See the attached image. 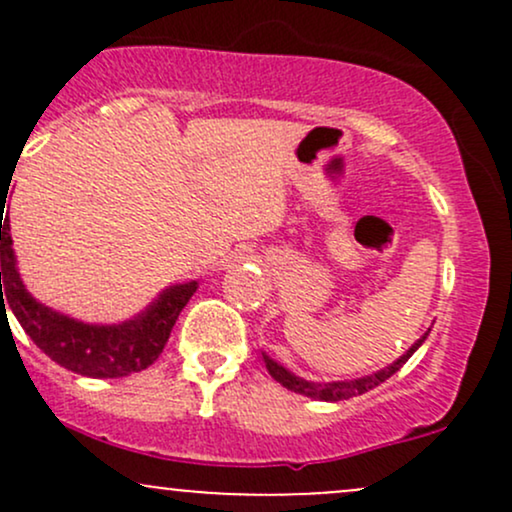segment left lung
I'll list each match as a JSON object with an SVG mask.
<instances>
[{
  "label": "left lung",
  "mask_w": 512,
  "mask_h": 512,
  "mask_svg": "<svg viewBox=\"0 0 512 512\" xmlns=\"http://www.w3.org/2000/svg\"><path fill=\"white\" fill-rule=\"evenodd\" d=\"M428 332H431V330H428ZM428 332L419 339V342L411 344V349L407 351V354L399 356L395 363H390V366L375 370V373H370V375H363V378H354V380H332V383H315V380H305V378H301V375L293 373V370L284 368L281 363H276L274 358L264 354V351H262V358H264V366H267V370H269V375H272L276 383L284 385L286 390L296 392V395L310 397V399H322V402H342V399L366 395L368 390H373V387L385 383L387 378H392V375H395L397 370L402 368L411 356H414V351L426 342Z\"/></svg>",
  "instance_id": "obj_1"
}]
</instances>
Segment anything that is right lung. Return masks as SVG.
Here are the masks:
<instances>
[{"label":"right lung","mask_w":512,"mask_h":512,"mask_svg":"<svg viewBox=\"0 0 512 512\" xmlns=\"http://www.w3.org/2000/svg\"><path fill=\"white\" fill-rule=\"evenodd\" d=\"M7 195V192H4ZM7 204V199H0ZM7 216H0V308L11 310L19 325L26 330L33 344L48 354L57 366L72 370L84 378H125V375L146 370L161 356L170 330L182 313L187 301L195 296L197 281L173 284L149 308L134 315L132 320L117 325H96L81 322L40 303L31 296L21 281L16 267L14 240ZM5 291H1V284Z\"/></svg>","instance_id":"add662e5"}]
</instances>
